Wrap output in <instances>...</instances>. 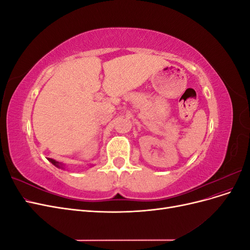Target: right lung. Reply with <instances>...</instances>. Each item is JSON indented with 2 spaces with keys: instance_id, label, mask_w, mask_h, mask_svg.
I'll use <instances>...</instances> for the list:
<instances>
[{
  "instance_id": "obj_1",
  "label": "right lung",
  "mask_w": 250,
  "mask_h": 250,
  "mask_svg": "<svg viewBox=\"0 0 250 250\" xmlns=\"http://www.w3.org/2000/svg\"><path fill=\"white\" fill-rule=\"evenodd\" d=\"M48 161H49L50 163H52L53 165H54L55 167H57V168H59V169H64V165H63V164L59 163V162H57V161H55V160H53V158H48Z\"/></svg>"
}]
</instances>
